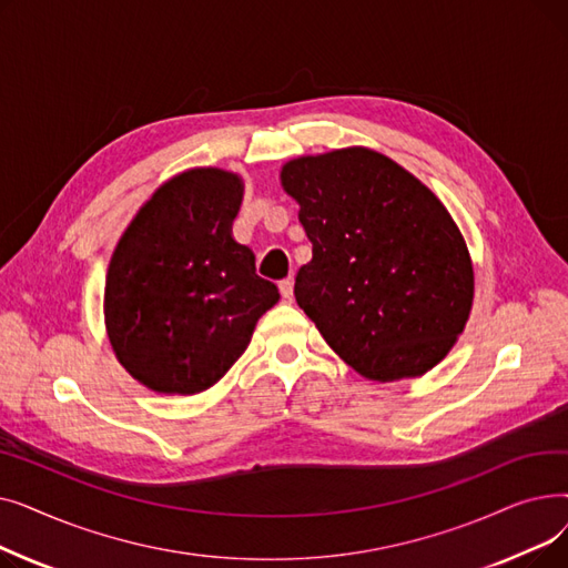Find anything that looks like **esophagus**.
Wrapping results in <instances>:
<instances>
[{
    "label": "esophagus",
    "mask_w": 568,
    "mask_h": 568,
    "mask_svg": "<svg viewBox=\"0 0 568 568\" xmlns=\"http://www.w3.org/2000/svg\"><path fill=\"white\" fill-rule=\"evenodd\" d=\"M281 294H283V300H292V292H294V281L292 278H285V281H281Z\"/></svg>",
    "instance_id": "esophagus-1"
}]
</instances>
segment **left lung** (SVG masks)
Here are the masks:
<instances>
[{
    "instance_id": "left-lung-1",
    "label": "left lung",
    "mask_w": 568,
    "mask_h": 568,
    "mask_svg": "<svg viewBox=\"0 0 568 568\" xmlns=\"http://www.w3.org/2000/svg\"><path fill=\"white\" fill-rule=\"evenodd\" d=\"M281 186L313 244L294 296L322 338L373 382L435 368L474 302L471 257L439 197L368 146L292 159Z\"/></svg>"
}]
</instances>
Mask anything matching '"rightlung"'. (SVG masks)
Returning <instances> with one entry per match:
<instances>
[{
	"mask_svg": "<svg viewBox=\"0 0 568 568\" xmlns=\"http://www.w3.org/2000/svg\"><path fill=\"white\" fill-rule=\"evenodd\" d=\"M244 182L223 168L174 174L149 197L110 257L103 315L116 362L146 389L193 396L242 356L278 287L234 242Z\"/></svg>",
	"mask_w": 568,
	"mask_h": 568,
	"instance_id": "1",
	"label": "right lung"
}]
</instances>
